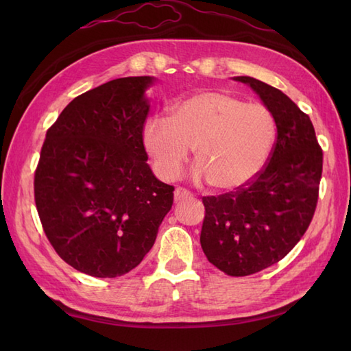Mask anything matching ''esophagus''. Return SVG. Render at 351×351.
I'll list each match as a JSON object with an SVG mask.
<instances>
[{"label":"esophagus","mask_w":351,"mask_h":351,"mask_svg":"<svg viewBox=\"0 0 351 351\" xmlns=\"http://www.w3.org/2000/svg\"><path fill=\"white\" fill-rule=\"evenodd\" d=\"M191 196H193L191 193H190L189 190L182 189V187H178V189L175 190V200H176V202H180V200H184V199H189V197H191Z\"/></svg>","instance_id":"1"}]
</instances>
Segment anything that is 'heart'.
Segmentation results:
<instances>
[{"label":"heart","mask_w":351,"mask_h":351,"mask_svg":"<svg viewBox=\"0 0 351 351\" xmlns=\"http://www.w3.org/2000/svg\"><path fill=\"white\" fill-rule=\"evenodd\" d=\"M276 137V119L264 104L220 90L193 93L171 107L169 119L151 117L143 128V145L162 180L180 176L195 149L197 178H206L219 191L255 181Z\"/></svg>","instance_id":"heart-1"}]
</instances>
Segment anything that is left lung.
Wrapping results in <instances>:
<instances>
[{
  "instance_id": "8db88e82",
  "label": "left lung",
  "mask_w": 351,
  "mask_h": 351,
  "mask_svg": "<svg viewBox=\"0 0 351 351\" xmlns=\"http://www.w3.org/2000/svg\"><path fill=\"white\" fill-rule=\"evenodd\" d=\"M234 80L259 95L278 125L270 160L255 181L202 197V250L219 270L238 278L279 263L306 232L318 202L323 151L309 116L285 93L252 77Z\"/></svg>"
}]
</instances>
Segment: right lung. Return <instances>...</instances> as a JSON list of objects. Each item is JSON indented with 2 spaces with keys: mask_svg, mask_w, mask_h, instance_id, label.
Here are the masks:
<instances>
[{
  "mask_svg": "<svg viewBox=\"0 0 351 351\" xmlns=\"http://www.w3.org/2000/svg\"><path fill=\"white\" fill-rule=\"evenodd\" d=\"M152 81L117 78L77 96L43 141L34 200L45 235L64 263L93 278L136 268L173 204L175 187L146 162Z\"/></svg>",
  "mask_w": 351,
  "mask_h": 351,
  "instance_id": "add662e5",
  "label": "right lung"
}]
</instances>
